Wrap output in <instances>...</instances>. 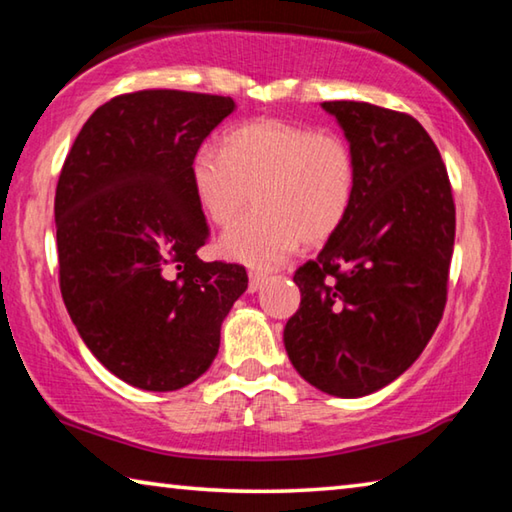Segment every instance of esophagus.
<instances>
[{
    "label": "esophagus",
    "instance_id": "esophagus-1",
    "mask_svg": "<svg viewBox=\"0 0 512 512\" xmlns=\"http://www.w3.org/2000/svg\"><path fill=\"white\" fill-rule=\"evenodd\" d=\"M264 280H266V273H262V271H250V273H248V291L262 289Z\"/></svg>",
    "mask_w": 512,
    "mask_h": 512
}]
</instances>
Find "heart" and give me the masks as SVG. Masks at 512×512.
<instances>
[{
	"instance_id": "b5f03b06",
	"label": "heart",
	"mask_w": 512,
	"mask_h": 512,
	"mask_svg": "<svg viewBox=\"0 0 512 512\" xmlns=\"http://www.w3.org/2000/svg\"><path fill=\"white\" fill-rule=\"evenodd\" d=\"M357 155L341 133L284 119L230 128L221 149L203 144L192 160L196 201L210 223L228 225L221 250L239 262L273 266L298 248L323 244L341 228L357 194Z\"/></svg>"
}]
</instances>
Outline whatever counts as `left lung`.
Instances as JSON below:
<instances>
[{"mask_svg":"<svg viewBox=\"0 0 512 512\" xmlns=\"http://www.w3.org/2000/svg\"><path fill=\"white\" fill-rule=\"evenodd\" d=\"M357 155L348 219L293 282L289 359L311 386L363 397L420 357L447 305L456 207L447 167L406 112L325 101Z\"/></svg>","mask_w":512,"mask_h":512,"instance_id":"8db88e82","label":"left lung"}]
</instances>
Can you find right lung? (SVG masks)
I'll return each instance as SVG.
<instances>
[{
	"mask_svg": "<svg viewBox=\"0 0 512 512\" xmlns=\"http://www.w3.org/2000/svg\"><path fill=\"white\" fill-rule=\"evenodd\" d=\"M232 110L235 101L219 94H119L85 121L60 171L65 307L94 357L144 391H178L201 377L248 287L241 264L196 255L210 228L192 160Z\"/></svg>",
	"mask_w": 512,
	"mask_h": 512,
	"instance_id": "obj_1",
	"label": "right lung"
}]
</instances>
